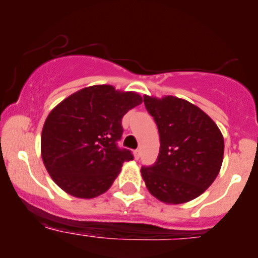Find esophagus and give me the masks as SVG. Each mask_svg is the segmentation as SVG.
I'll return each mask as SVG.
<instances>
[{"instance_id": "34e87169", "label": "esophagus", "mask_w": 258, "mask_h": 258, "mask_svg": "<svg viewBox=\"0 0 258 258\" xmlns=\"http://www.w3.org/2000/svg\"><path fill=\"white\" fill-rule=\"evenodd\" d=\"M135 158L136 159H139L141 158V149H137V150H135Z\"/></svg>"}]
</instances>
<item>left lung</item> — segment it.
Here are the masks:
<instances>
[{"label":"left lung","mask_w":258,"mask_h":258,"mask_svg":"<svg viewBox=\"0 0 258 258\" xmlns=\"http://www.w3.org/2000/svg\"><path fill=\"white\" fill-rule=\"evenodd\" d=\"M143 102L160 136L156 162L141 168L148 190L171 205L195 199L221 170L224 141L220 128L209 115L184 99L144 96Z\"/></svg>","instance_id":"obj_1"}]
</instances>
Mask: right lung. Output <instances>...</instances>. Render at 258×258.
Instances as JSON below:
<instances>
[{"instance_id": "obj_1", "label": "right lung", "mask_w": 258, "mask_h": 258, "mask_svg": "<svg viewBox=\"0 0 258 258\" xmlns=\"http://www.w3.org/2000/svg\"><path fill=\"white\" fill-rule=\"evenodd\" d=\"M142 103L136 92L110 85L82 88L60 102L47 116L41 136V155L52 179L68 194L92 199L105 193L125 161L120 149L123 115Z\"/></svg>"}]
</instances>
